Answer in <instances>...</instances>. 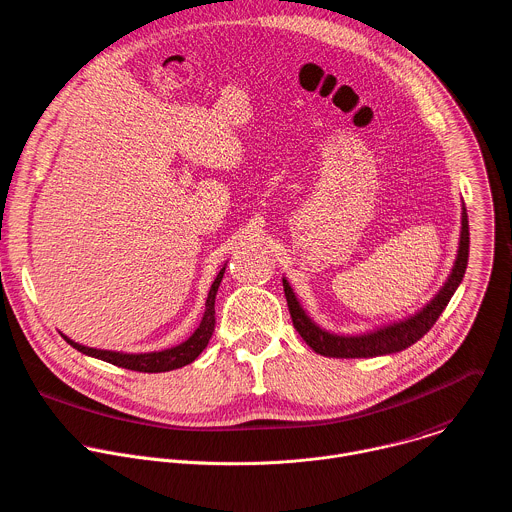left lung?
Returning <instances> with one entry per match:
<instances>
[{
    "label": "left lung",
    "instance_id": "left-lung-1",
    "mask_svg": "<svg viewBox=\"0 0 512 512\" xmlns=\"http://www.w3.org/2000/svg\"><path fill=\"white\" fill-rule=\"evenodd\" d=\"M468 247H470V233H468V215L466 209H462V231H460V247H458V257L454 263V269L444 283V287L438 291V295L414 317H408L406 321L392 323L388 327H382L372 333L364 335H333L317 327L301 309L295 293L291 291L287 279H283V291L287 299V307L291 313L293 327L297 333L303 337V342L319 356L325 358H376V356H386V354H396L412 344H416L420 337H424L440 313L446 309L450 297L454 295L456 287L460 285L466 265H468Z\"/></svg>",
    "mask_w": 512,
    "mask_h": 512
}]
</instances>
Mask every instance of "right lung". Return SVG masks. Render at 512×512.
Wrapping results in <instances>:
<instances>
[{"label":"right lung","mask_w":512,"mask_h":512,"mask_svg":"<svg viewBox=\"0 0 512 512\" xmlns=\"http://www.w3.org/2000/svg\"><path fill=\"white\" fill-rule=\"evenodd\" d=\"M223 273H225V267L219 271L217 279L211 285L201 325L195 329V333L187 339V342H183L177 348L162 350V352H152V354H120V352H106V350L86 348V346H80V344L72 342V339L66 337V335H62V337L66 339V342L72 348H76L78 352H82L86 356H92V358H98L102 362H108L112 366L124 368V370L156 374V372H170V370L183 368V366H187V364H191V362H195L199 358V354L207 348L209 339H211V335L215 331V295H217V289L221 285Z\"/></svg>","instance_id":"obj_1"}]
</instances>
